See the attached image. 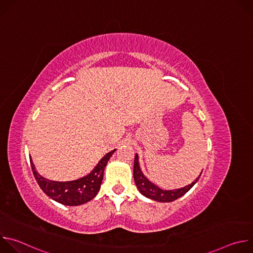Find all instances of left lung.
Instances as JSON below:
<instances>
[{
	"mask_svg": "<svg viewBox=\"0 0 253 253\" xmlns=\"http://www.w3.org/2000/svg\"><path fill=\"white\" fill-rule=\"evenodd\" d=\"M202 173V172H201ZM201 175V174H200ZM199 175V177H200ZM133 176H134V181L136 183V186L140 193L144 196H146L152 200L158 201V202H171L179 197L183 196L186 192H188L192 186L198 181L199 177H197L194 181L180 189H174V190H163L150 182L149 180L144 176L142 173L140 166H139V161H138V155H135V160H134V169H133Z\"/></svg>",
	"mask_w": 253,
	"mask_h": 253,
	"instance_id": "left-lung-1",
	"label": "left lung"
}]
</instances>
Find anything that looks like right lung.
<instances>
[{"label": "right lung", "instance_id": "right-lung-1", "mask_svg": "<svg viewBox=\"0 0 253 253\" xmlns=\"http://www.w3.org/2000/svg\"><path fill=\"white\" fill-rule=\"evenodd\" d=\"M115 150L107 153L88 175L73 181L60 182L46 179L36 171L31 157L30 162L33 174L45 194L61 204L77 206L92 200L97 195L103 180L104 169Z\"/></svg>", "mask_w": 253, "mask_h": 253}]
</instances>
